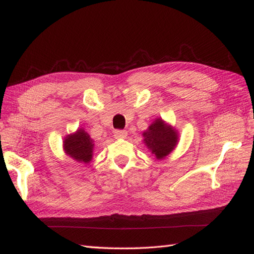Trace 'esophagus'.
<instances>
[{"label": "esophagus", "instance_id": "34e87169", "mask_svg": "<svg viewBox=\"0 0 254 254\" xmlns=\"http://www.w3.org/2000/svg\"><path fill=\"white\" fill-rule=\"evenodd\" d=\"M127 136V131H122V130H117L115 131V137L118 139L121 138H126Z\"/></svg>", "mask_w": 254, "mask_h": 254}]
</instances>
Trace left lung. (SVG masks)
Here are the masks:
<instances>
[{
  "instance_id": "8db88e82",
  "label": "left lung",
  "mask_w": 254,
  "mask_h": 254,
  "mask_svg": "<svg viewBox=\"0 0 254 254\" xmlns=\"http://www.w3.org/2000/svg\"><path fill=\"white\" fill-rule=\"evenodd\" d=\"M143 142L156 159H164L176 148L179 142V133L176 127L164 121L161 118L154 122L143 132Z\"/></svg>"
}]
</instances>
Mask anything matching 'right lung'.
I'll return each mask as SVG.
<instances>
[{"label":"right lung","mask_w":254,"mask_h":254,"mask_svg":"<svg viewBox=\"0 0 254 254\" xmlns=\"http://www.w3.org/2000/svg\"><path fill=\"white\" fill-rule=\"evenodd\" d=\"M95 142L83 127L67 135L63 139V150L66 156L77 163L89 164L93 160Z\"/></svg>","instance_id":"obj_1"}]
</instances>
